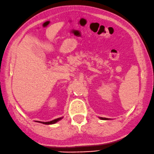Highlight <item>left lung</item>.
<instances>
[{
	"instance_id": "1",
	"label": "left lung",
	"mask_w": 154,
	"mask_h": 154,
	"mask_svg": "<svg viewBox=\"0 0 154 154\" xmlns=\"http://www.w3.org/2000/svg\"><path fill=\"white\" fill-rule=\"evenodd\" d=\"M101 120H108V118H100Z\"/></svg>"
}]
</instances>
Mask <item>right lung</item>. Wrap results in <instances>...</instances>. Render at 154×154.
<instances>
[{"label":"right lung","instance_id":"add662e5","mask_svg":"<svg viewBox=\"0 0 154 154\" xmlns=\"http://www.w3.org/2000/svg\"><path fill=\"white\" fill-rule=\"evenodd\" d=\"M62 119V118H56V119L54 120H51V121H49V122H40V121H36V122H41V123L42 124H45V125H51V124H54L56 123V122H57L59 120Z\"/></svg>","mask_w":154,"mask_h":154}]
</instances>
